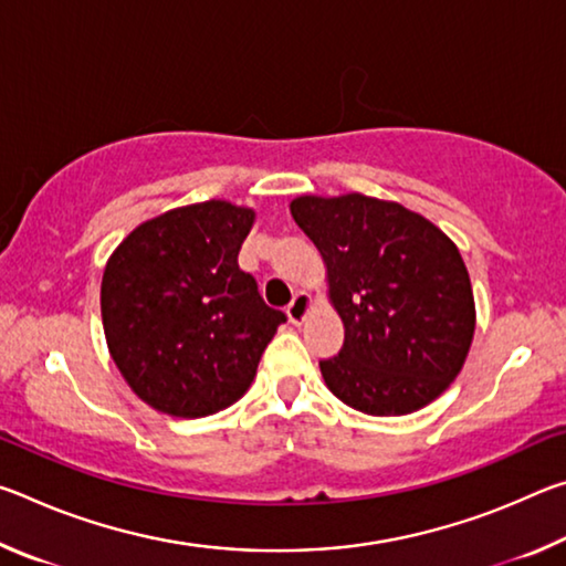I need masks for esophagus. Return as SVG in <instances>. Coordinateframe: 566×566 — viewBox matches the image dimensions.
I'll use <instances>...</instances> for the list:
<instances>
[{
	"mask_svg": "<svg viewBox=\"0 0 566 566\" xmlns=\"http://www.w3.org/2000/svg\"><path fill=\"white\" fill-rule=\"evenodd\" d=\"M312 310V296L306 292H296L294 300L286 306V317H290L292 324H302L306 319V314Z\"/></svg>",
	"mask_w": 566,
	"mask_h": 566,
	"instance_id": "esophagus-1",
	"label": "esophagus"
}]
</instances>
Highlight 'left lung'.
I'll return each mask as SVG.
<instances>
[{"mask_svg":"<svg viewBox=\"0 0 566 566\" xmlns=\"http://www.w3.org/2000/svg\"><path fill=\"white\" fill-rule=\"evenodd\" d=\"M327 266L329 302L344 324L324 385L371 417L411 415L462 371L476 310L457 244L411 209L359 191L290 202Z\"/></svg>","mask_w":566,"mask_h":566,"instance_id":"8db88e82","label":"left lung"}]
</instances>
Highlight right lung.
<instances>
[{"label": "right lung", "instance_id": "right-lung-1", "mask_svg": "<svg viewBox=\"0 0 566 566\" xmlns=\"http://www.w3.org/2000/svg\"><path fill=\"white\" fill-rule=\"evenodd\" d=\"M254 219L252 207L227 199L169 209L134 227L104 266L109 354L161 415L199 419L232 407L286 319L237 264Z\"/></svg>", "mask_w": 566, "mask_h": 566}]
</instances>
